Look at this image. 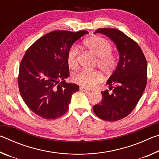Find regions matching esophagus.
<instances>
[{"label":"esophagus","mask_w":159,"mask_h":159,"mask_svg":"<svg viewBox=\"0 0 159 159\" xmlns=\"http://www.w3.org/2000/svg\"><path fill=\"white\" fill-rule=\"evenodd\" d=\"M80 90H83V92H85V93H89L90 92V90H88V89H86V88H83V87H80Z\"/></svg>","instance_id":"1"}]
</instances>
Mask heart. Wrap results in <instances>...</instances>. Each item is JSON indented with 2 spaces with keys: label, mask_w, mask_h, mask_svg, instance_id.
I'll list each match as a JSON object with an SVG mask.
<instances>
[{
  "label": "heart",
  "mask_w": 159,
  "mask_h": 159,
  "mask_svg": "<svg viewBox=\"0 0 159 159\" xmlns=\"http://www.w3.org/2000/svg\"><path fill=\"white\" fill-rule=\"evenodd\" d=\"M84 44L98 57V66L104 74H111L117 65V60L111 53L112 46L104 38L93 36L86 40ZM79 60V48L72 45L67 54V63L71 69H76ZM102 80V75L96 71L81 70L74 75L73 80L83 88H92Z\"/></svg>",
  "instance_id": "heart-1"
}]
</instances>
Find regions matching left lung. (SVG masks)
<instances>
[{
	"instance_id": "left-lung-1",
	"label": "left lung",
	"mask_w": 159,
	"mask_h": 159,
	"mask_svg": "<svg viewBox=\"0 0 159 159\" xmlns=\"http://www.w3.org/2000/svg\"><path fill=\"white\" fill-rule=\"evenodd\" d=\"M110 38L119 52L118 65L107 83L112 90L102 91L101 103L93 107L98 116L107 121H116L129 115L143 94L147 81V63L137 43L116 29H99Z\"/></svg>"
}]
</instances>
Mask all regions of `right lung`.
<instances>
[{
	"label": "right lung",
	"mask_w": 159,
	"mask_h": 159,
	"mask_svg": "<svg viewBox=\"0 0 159 159\" xmlns=\"http://www.w3.org/2000/svg\"><path fill=\"white\" fill-rule=\"evenodd\" d=\"M87 34L85 30L51 31L26 51L19 71V90L26 106L39 116L55 119L68 111L79 86L64 80L69 76L67 54L74 43Z\"/></svg>",
	"instance_id": "1"
}]
</instances>
